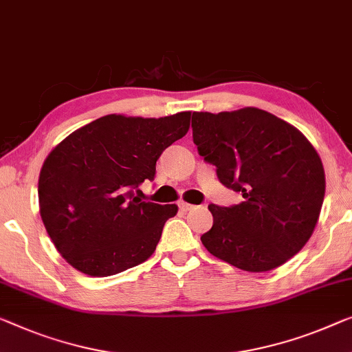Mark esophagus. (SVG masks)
Instances as JSON below:
<instances>
[{
    "mask_svg": "<svg viewBox=\"0 0 352 352\" xmlns=\"http://www.w3.org/2000/svg\"><path fill=\"white\" fill-rule=\"evenodd\" d=\"M178 207H180L182 212H190V210L196 208V206H192V204H188V202H185V201L178 202Z\"/></svg>",
    "mask_w": 352,
    "mask_h": 352,
    "instance_id": "34e87169",
    "label": "esophagus"
}]
</instances>
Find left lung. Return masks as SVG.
<instances>
[{
    "label": "left lung",
    "mask_w": 352,
    "mask_h": 352,
    "mask_svg": "<svg viewBox=\"0 0 352 352\" xmlns=\"http://www.w3.org/2000/svg\"><path fill=\"white\" fill-rule=\"evenodd\" d=\"M192 139L219 182L242 192L234 207L208 206L213 226L201 237L210 254L240 270H274L310 240L326 174L296 126L258 107L194 112Z\"/></svg>",
    "instance_id": "1"
}]
</instances>
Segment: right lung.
I'll return each mask as SVG.
<instances>
[{
    "label": "right lung",
    "instance_id": "obj_1",
    "mask_svg": "<svg viewBox=\"0 0 352 352\" xmlns=\"http://www.w3.org/2000/svg\"><path fill=\"white\" fill-rule=\"evenodd\" d=\"M191 112L144 118L106 115L54 146L41 167L39 213L58 253L76 270L110 276L155 253L175 204L142 202L156 161L190 129ZM139 192V190H138Z\"/></svg>",
    "mask_w": 352,
    "mask_h": 352
}]
</instances>
